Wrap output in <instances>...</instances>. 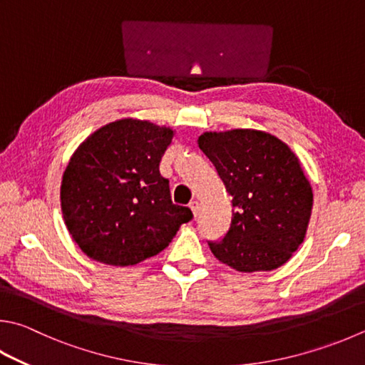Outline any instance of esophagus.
Returning a JSON list of instances; mask_svg holds the SVG:
<instances>
[{"mask_svg":"<svg viewBox=\"0 0 365 365\" xmlns=\"http://www.w3.org/2000/svg\"><path fill=\"white\" fill-rule=\"evenodd\" d=\"M188 205H190L191 212H193V215L196 217V215H197V212H200V202H197L196 200H193V201H191Z\"/></svg>","mask_w":365,"mask_h":365,"instance_id":"34e87169","label":"esophagus"}]
</instances>
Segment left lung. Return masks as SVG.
Segmentation results:
<instances>
[{
    "mask_svg": "<svg viewBox=\"0 0 365 365\" xmlns=\"http://www.w3.org/2000/svg\"><path fill=\"white\" fill-rule=\"evenodd\" d=\"M197 145L231 196L233 217L217 260L241 273L271 271L303 242L313 190L297 155L276 135L257 129L204 132Z\"/></svg>",
    "mask_w": 365,
    "mask_h": 365,
    "instance_id": "obj_1",
    "label": "left lung"
}]
</instances>
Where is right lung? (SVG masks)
<instances>
[{
    "label": "right lung",
    "mask_w": 365,
    "mask_h": 365,
    "mask_svg": "<svg viewBox=\"0 0 365 365\" xmlns=\"http://www.w3.org/2000/svg\"><path fill=\"white\" fill-rule=\"evenodd\" d=\"M175 130L124 118L91 134L71 155L61 185L63 220L92 260L132 267L169 246L191 210L170 200L160 174Z\"/></svg>",
    "instance_id": "1"
}]
</instances>
